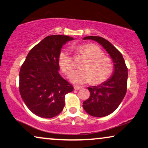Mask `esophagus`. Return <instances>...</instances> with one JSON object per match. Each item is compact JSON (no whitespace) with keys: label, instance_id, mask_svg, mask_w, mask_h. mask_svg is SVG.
Masks as SVG:
<instances>
[{"label":"esophagus","instance_id":"obj_1","mask_svg":"<svg viewBox=\"0 0 148 148\" xmlns=\"http://www.w3.org/2000/svg\"><path fill=\"white\" fill-rule=\"evenodd\" d=\"M74 90H81V89L82 88V87H80V86H77V85H75V86L74 87Z\"/></svg>","mask_w":148,"mask_h":148}]
</instances>
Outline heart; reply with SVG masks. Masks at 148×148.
Segmentation results:
<instances>
[{
    "label": "heart",
    "mask_w": 148,
    "mask_h": 148,
    "mask_svg": "<svg viewBox=\"0 0 148 148\" xmlns=\"http://www.w3.org/2000/svg\"><path fill=\"white\" fill-rule=\"evenodd\" d=\"M79 49L85 54L88 60L83 65V69L72 73L70 80L74 84L83 85L92 83L99 85L106 81L112 75L114 63L110 57L104 56L100 47L94 44H83ZM58 63L64 74L68 76L75 68V62L69 50H63L58 56Z\"/></svg>",
    "instance_id": "1"
}]
</instances>
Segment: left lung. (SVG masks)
I'll return each instance as SVG.
<instances>
[{"label":"left lung","instance_id":"1","mask_svg":"<svg viewBox=\"0 0 148 148\" xmlns=\"http://www.w3.org/2000/svg\"><path fill=\"white\" fill-rule=\"evenodd\" d=\"M101 44L110 55L114 65V72L108 81L97 85L89 87V99L83 103L87 113L95 117L110 114L118 108L127 92V67L121 53L106 39L100 36L85 37Z\"/></svg>","mask_w":148,"mask_h":148}]
</instances>
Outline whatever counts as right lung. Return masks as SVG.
I'll list each match as a JSON object with an SVG mask.
<instances>
[{
    "label": "right lung",
    "mask_w": 148,
    "mask_h": 148,
    "mask_svg": "<svg viewBox=\"0 0 148 148\" xmlns=\"http://www.w3.org/2000/svg\"><path fill=\"white\" fill-rule=\"evenodd\" d=\"M73 39L48 36L29 51L21 67L19 92L26 106L38 116L49 119L59 114L65 95L73 91L72 85L58 73L60 49Z\"/></svg>",
    "instance_id": "right-lung-1"
}]
</instances>
